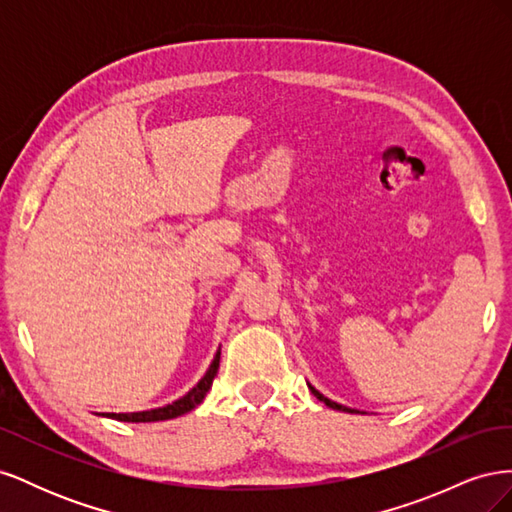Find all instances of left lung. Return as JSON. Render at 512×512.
I'll return each instance as SVG.
<instances>
[{
    "label": "left lung",
    "instance_id": "1",
    "mask_svg": "<svg viewBox=\"0 0 512 512\" xmlns=\"http://www.w3.org/2000/svg\"><path fill=\"white\" fill-rule=\"evenodd\" d=\"M309 386V391H312L320 401H324V404H327L329 408H333V410H342V412H359V410H352V408H346V406H342V404H337V401H331V399H327V397H324L320 391H316L314 389V386L312 384H307Z\"/></svg>",
    "mask_w": 512,
    "mask_h": 512
}]
</instances>
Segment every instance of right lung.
Here are the masks:
<instances>
[{
	"mask_svg": "<svg viewBox=\"0 0 512 512\" xmlns=\"http://www.w3.org/2000/svg\"><path fill=\"white\" fill-rule=\"evenodd\" d=\"M218 367H220V350L215 352L207 374L198 380L194 389H190L183 397L173 401V404L162 406V408H153V410H143V412H119V414L106 412L102 416L115 418V421H123V423H156V421H168V418H177L185 412L194 410L198 404H203V399L213 384V378L218 376Z\"/></svg>",
	"mask_w": 512,
	"mask_h": 512,
	"instance_id": "right-lung-1",
	"label": "right lung"
}]
</instances>
